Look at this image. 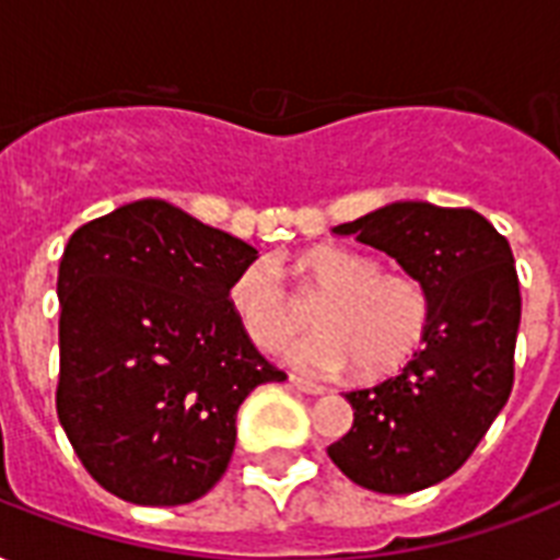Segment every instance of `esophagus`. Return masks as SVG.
Instances as JSON below:
<instances>
[{"mask_svg": "<svg viewBox=\"0 0 560 560\" xmlns=\"http://www.w3.org/2000/svg\"><path fill=\"white\" fill-rule=\"evenodd\" d=\"M290 383H293L299 392H305V395H325L323 383L307 381V377H302V374H290Z\"/></svg>", "mask_w": 560, "mask_h": 560, "instance_id": "obj_1", "label": "esophagus"}]
</instances>
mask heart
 Returning <instances> with one entry per match:
<instances>
[{"mask_svg":"<svg viewBox=\"0 0 560 560\" xmlns=\"http://www.w3.org/2000/svg\"><path fill=\"white\" fill-rule=\"evenodd\" d=\"M314 293H325L314 319L319 331L290 342L288 360L302 372L340 374L351 366L369 377L404 366L430 323V293L409 272H383L372 255L346 246H316L296 261ZM232 314L246 337L272 351L305 323L276 264L255 261L229 288Z\"/></svg>","mask_w":560,"mask_h":560,"instance_id":"heart-1","label":"heart"}]
</instances>
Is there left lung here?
I'll list each match as a JSON object with an SVG mask.
<instances>
[{
  "instance_id": "8db88e82",
  "label": "left lung",
  "mask_w": 560,
  "mask_h": 560,
  "mask_svg": "<svg viewBox=\"0 0 560 560\" xmlns=\"http://www.w3.org/2000/svg\"><path fill=\"white\" fill-rule=\"evenodd\" d=\"M334 232L395 258L430 293L424 346L398 374L346 392L354 424L328 447L351 482L412 494L456 474L512 395L521 328L512 246L479 211L424 200L389 202Z\"/></svg>"
}]
</instances>
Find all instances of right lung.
I'll use <instances>...</instances> for the list:
<instances>
[{"label": "right lung", "mask_w": 560, "mask_h": 560, "mask_svg": "<svg viewBox=\"0 0 560 560\" xmlns=\"http://www.w3.org/2000/svg\"><path fill=\"white\" fill-rule=\"evenodd\" d=\"M258 249L165 200L74 229L60 258L57 418L90 477L136 505H183L235 451L237 407L288 374L229 305Z\"/></svg>", "instance_id": "right-lung-1"}]
</instances>
